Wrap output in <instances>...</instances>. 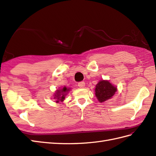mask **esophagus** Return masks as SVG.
Returning a JSON list of instances; mask_svg holds the SVG:
<instances>
[{"mask_svg": "<svg viewBox=\"0 0 156 156\" xmlns=\"http://www.w3.org/2000/svg\"><path fill=\"white\" fill-rule=\"evenodd\" d=\"M78 85L79 87L82 88H84L85 87V82H80L78 84Z\"/></svg>", "mask_w": 156, "mask_h": 156, "instance_id": "34e87169", "label": "esophagus"}]
</instances>
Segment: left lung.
I'll return each instance as SVG.
<instances>
[{
  "mask_svg": "<svg viewBox=\"0 0 156 156\" xmlns=\"http://www.w3.org/2000/svg\"><path fill=\"white\" fill-rule=\"evenodd\" d=\"M117 87L108 80H101L96 85L95 95L99 102H102L112 97L117 92Z\"/></svg>",
  "mask_w": 156,
  "mask_h": 156,
  "instance_id": "1",
  "label": "left lung"
}]
</instances>
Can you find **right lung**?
Instances as JSON below:
<instances>
[{
    "instance_id": "right-lung-1",
    "label": "right lung",
    "mask_w": 156,
    "mask_h": 156,
    "mask_svg": "<svg viewBox=\"0 0 156 156\" xmlns=\"http://www.w3.org/2000/svg\"><path fill=\"white\" fill-rule=\"evenodd\" d=\"M69 91V88L64 87L63 88L57 90L54 94V99H56V102H62L65 99V97L68 92Z\"/></svg>"
}]
</instances>
